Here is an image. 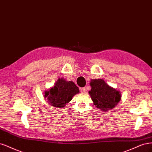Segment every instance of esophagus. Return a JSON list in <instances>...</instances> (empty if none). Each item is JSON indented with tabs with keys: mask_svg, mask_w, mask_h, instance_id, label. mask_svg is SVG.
Returning <instances> with one entry per match:
<instances>
[{
	"mask_svg": "<svg viewBox=\"0 0 152 152\" xmlns=\"http://www.w3.org/2000/svg\"><path fill=\"white\" fill-rule=\"evenodd\" d=\"M86 88H80V91L81 93H83V94H84V93L86 92Z\"/></svg>",
	"mask_w": 152,
	"mask_h": 152,
	"instance_id": "34e87169",
	"label": "esophagus"
}]
</instances>
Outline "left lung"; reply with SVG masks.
<instances>
[{
	"instance_id": "obj_1",
	"label": "left lung",
	"mask_w": 152,
	"mask_h": 152,
	"mask_svg": "<svg viewBox=\"0 0 152 152\" xmlns=\"http://www.w3.org/2000/svg\"><path fill=\"white\" fill-rule=\"evenodd\" d=\"M89 94L96 108L102 111L112 109L121 99L120 91H117L102 79L91 80Z\"/></svg>"
}]
</instances>
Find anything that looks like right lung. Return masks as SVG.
<instances>
[{"mask_svg":"<svg viewBox=\"0 0 152 152\" xmlns=\"http://www.w3.org/2000/svg\"><path fill=\"white\" fill-rule=\"evenodd\" d=\"M79 92V88L74 82L67 81L61 77L58 78L52 88L45 91L44 96L47 97V100L52 106L61 109Z\"/></svg>","mask_w":152,"mask_h":152,"instance_id":"1","label":"right lung"}]
</instances>
